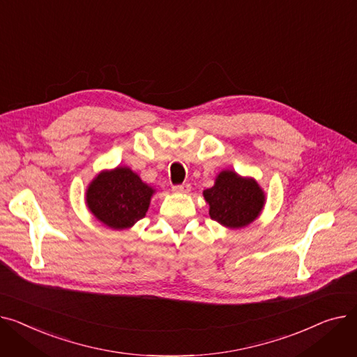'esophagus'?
<instances>
[{
	"instance_id": "esophagus-1",
	"label": "esophagus",
	"mask_w": 357,
	"mask_h": 357,
	"mask_svg": "<svg viewBox=\"0 0 357 357\" xmlns=\"http://www.w3.org/2000/svg\"><path fill=\"white\" fill-rule=\"evenodd\" d=\"M190 188H192V185H190V184H188V183H184V184L173 185L172 190H173L174 193H188V192H190Z\"/></svg>"
}]
</instances>
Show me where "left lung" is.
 Masks as SVG:
<instances>
[{
  "instance_id": "left-lung-1",
  "label": "left lung",
  "mask_w": 357,
  "mask_h": 357,
  "mask_svg": "<svg viewBox=\"0 0 357 357\" xmlns=\"http://www.w3.org/2000/svg\"><path fill=\"white\" fill-rule=\"evenodd\" d=\"M208 215L220 225L239 229L252 223L262 212L265 195L252 177H241L232 170L218 174L215 185L203 192Z\"/></svg>"
}]
</instances>
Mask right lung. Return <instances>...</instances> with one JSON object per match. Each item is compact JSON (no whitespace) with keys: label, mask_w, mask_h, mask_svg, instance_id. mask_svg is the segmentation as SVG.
<instances>
[{"label":"right lung","mask_w":357,"mask_h":357,"mask_svg":"<svg viewBox=\"0 0 357 357\" xmlns=\"http://www.w3.org/2000/svg\"><path fill=\"white\" fill-rule=\"evenodd\" d=\"M154 188L128 167L99 173L86 190L92 215L111 229H128L149 211Z\"/></svg>","instance_id":"add662e5"}]
</instances>
